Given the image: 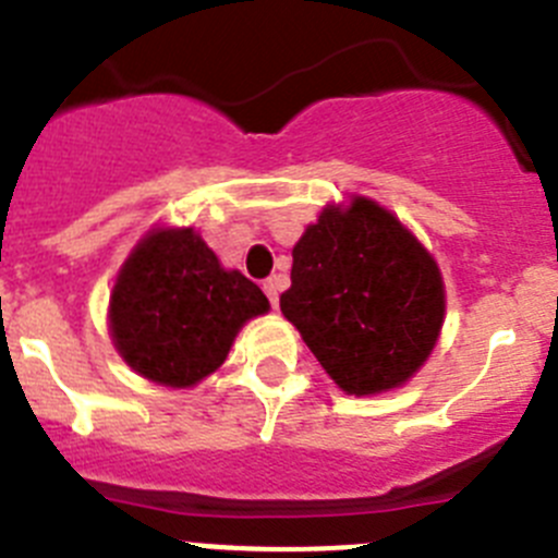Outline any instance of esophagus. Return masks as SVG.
Segmentation results:
<instances>
[{
	"mask_svg": "<svg viewBox=\"0 0 558 558\" xmlns=\"http://www.w3.org/2000/svg\"><path fill=\"white\" fill-rule=\"evenodd\" d=\"M264 291H267V296H269V303H272V308H278V291H280L278 278L264 280Z\"/></svg>",
	"mask_w": 558,
	"mask_h": 558,
	"instance_id": "obj_1",
	"label": "esophagus"
}]
</instances>
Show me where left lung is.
<instances>
[{
	"label": "left lung",
	"instance_id": "1",
	"mask_svg": "<svg viewBox=\"0 0 558 558\" xmlns=\"http://www.w3.org/2000/svg\"><path fill=\"white\" fill-rule=\"evenodd\" d=\"M280 311L355 397L408 383L435 350L446 291L435 258L388 208L327 206L291 250Z\"/></svg>",
	"mask_w": 558,
	"mask_h": 558
}]
</instances>
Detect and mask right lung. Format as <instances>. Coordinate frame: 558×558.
I'll return each instance as SVG.
<instances>
[{
  "instance_id": "obj_1",
  "label": "right lung",
  "mask_w": 558,
  "mask_h": 558,
  "mask_svg": "<svg viewBox=\"0 0 558 558\" xmlns=\"http://www.w3.org/2000/svg\"><path fill=\"white\" fill-rule=\"evenodd\" d=\"M267 311L264 291L239 269H222L192 228H156L118 272L109 332L145 379L190 388L222 366L244 322Z\"/></svg>"
}]
</instances>
